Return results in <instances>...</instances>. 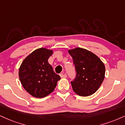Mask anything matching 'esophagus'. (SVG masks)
<instances>
[{
	"label": "esophagus",
	"instance_id": "34e87169",
	"mask_svg": "<svg viewBox=\"0 0 125 125\" xmlns=\"http://www.w3.org/2000/svg\"><path fill=\"white\" fill-rule=\"evenodd\" d=\"M60 76H61L62 79H65V78L67 77V75L66 74H61Z\"/></svg>",
	"mask_w": 125,
	"mask_h": 125
}]
</instances>
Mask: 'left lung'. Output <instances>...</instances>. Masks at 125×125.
Here are the masks:
<instances>
[{
  "label": "left lung",
  "instance_id": "8db88e82",
  "mask_svg": "<svg viewBox=\"0 0 125 125\" xmlns=\"http://www.w3.org/2000/svg\"><path fill=\"white\" fill-rule=\"evenodd\" d=\"M68 52L73 58L76 72V78L71 82L73 91L82 97L92 95L105 78L104 64L97 55L83 48H76Z\"/></svg>",
  "mask_w": 125,
  "mask_h": 125
}]
</instances>
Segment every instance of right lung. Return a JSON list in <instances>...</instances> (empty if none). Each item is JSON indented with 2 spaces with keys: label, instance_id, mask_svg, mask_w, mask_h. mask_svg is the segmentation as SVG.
Listing matches in <instances>:
<instances>
[{
  "label": "right lung",
  "instance_id": "right-lung-1",
  "mask_svg": "<svg viewBox=\"0 0 125 125\" xmlns=\"http://www.w3.org/2000/svg\"><path fill=\"white\" fill-rule=\"evenodd\" d=\"M53 51L41 48L34 51L22 61L19 75L24 88L30 95L43 98L53 92L61 77L53 72L48 59Z\"/></svg>",
  "mask_w": 125,
  "mask_h": 125
}]
</instances>
